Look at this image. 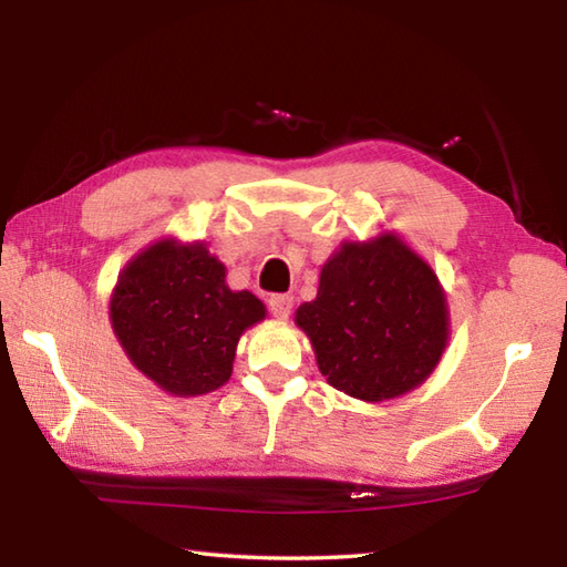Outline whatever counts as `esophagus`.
<instances>
[{"label":"esophagus","instance_id":"obj_1","mask_svg":"<svg viewBox=\"0 0 567 567\" xmlns=\"http://www.w3.org/2000/svg\"><path fill=\"white\" fill-rule=\"evenodd\" d=\"M292 305H295V299H292L290 295H272V297L268 299L270 315H272L275 319H287V317H290Z\"/></svg>","mask_w":567,"mask_h":567}]
</instances>
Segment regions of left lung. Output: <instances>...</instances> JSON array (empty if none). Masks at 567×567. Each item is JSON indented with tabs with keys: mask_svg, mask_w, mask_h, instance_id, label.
<instances>
[{
	"mask_svg": "<svg viewBox=\"0 0 567 567\" xmlns=\"http://www.w3.org/2000/svg\"><path fill=\"white\" fill-rule=\"evenodd\" d=\"M297 323L315 346L321 375L365 402L414 390L449 339L436 275L394 236L336 252L315 302L297 309Z\"/></svg>",
	"mask_w": 567,
	"mask_h": 567,
	"instance_id": "1",
	"label": "left lung"
}]
</instances>
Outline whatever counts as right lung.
<instances>
[{
	"mask_svg": "<svg viewBox=\"0 0 567 567\" xmlns=\"http://www.w3.org/2000/svg\"><path fill=\"white\" fill-rule=\"evenodd\" d=\"M224 265L202 244L173 240L143 250L118 277L112 327L143 375L177 396L204 394L231 378L236 343L265 317L260 299L231 292Z\"/></svg>",
	"mask_w": 567,
	"mask_h": 567,
	"instance_id": "obj_1",
	"label": "right lung"
}]
</instances>
